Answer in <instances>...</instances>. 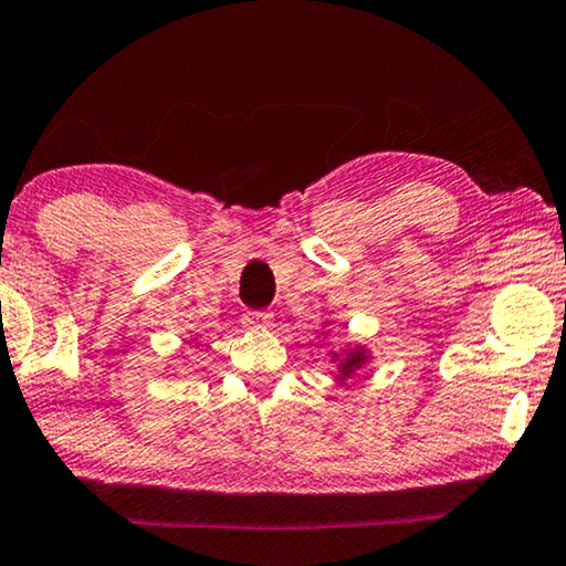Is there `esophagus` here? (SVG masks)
Returning a JSON list of instances; mask_svg holds the SVG:
<instances>
[{"label": "esophagus", "mask_w": 566, "mask_h": 566, "mask_svg": "<svg viewBox=\"0 0 566 566\" xmlns=\"http://www.w3.org/2000/svg\"><path fill=\"white\" fill-rule=\"evenodd\" d=\"M272 319H274V315L266 310H247L243 312L241 323H243V327H251V331H261V327L272 325Z\"/></svg>", "instance_id": "esophagus-1"}]
</instances>
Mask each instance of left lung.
Returning a JSON list of instances; mask_svg holds the SVG:
<instances>
[{"instance_id":"1","label":"left lung","mask_w":566,"mask_h":566,"mask_svg":"<svg viewBox=\"0 0 566 566\" xmlns=\"http://www.w3.org/2000/svg\"><path fill=\"white\" fill-rule=\"evenodd\" d=\"M366 350L364 348H356V350H350L348 356H345L343 360H340V378H345V376H350L353 370L356 368H360L366 364Z\"/></svg>"}]
</instances>
